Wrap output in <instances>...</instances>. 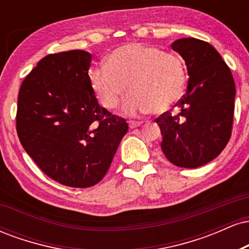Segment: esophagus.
Returning a JSON list of instances; mask_svg holds the SVG:
<instances>
[{
	"label": "esophagus",
	"mask_w": 249,
	"mask_h": 249,
	"mask_svg": "<svg viewBox=\"0 0 249 249\" xmlns=\"http://www.w3.org/2000/svg\"><path fill=\"white\" fill-rule=\"evenodd\" d=\"M142 124V122H134V121L128 122V126H130V128H136V127H139V126H141Z\"/></svg>",
	"instance_id": "obj_1"
}]
</instances>
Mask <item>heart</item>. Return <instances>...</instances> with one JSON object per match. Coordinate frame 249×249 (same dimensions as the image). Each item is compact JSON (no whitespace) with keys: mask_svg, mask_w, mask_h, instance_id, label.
I'll return each mask as SVG.
<instances>
[{"mask_svg":"<svg viewBox=\"0 0 249 249\" xmlns=\"http://www.w3.org/2000/svg\"><path fill=\"white\" fill-rule=\"evenodd\" d=\"M90 84L101 104L107 110L124 103L131 116L151 110L160 113L181 97L186 85V69L181 59L152 45L128 43L117 48L90 71Z\"/></svg>","mask_w":249,"mask_h":249,"instance_id":"obj_1","label":"heart"}]
</instances>
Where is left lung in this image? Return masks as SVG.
<instances>
[{
  "label": "left lung",
  "mask_w": 249,
  "mask_h": 249,
  "mask_svg": "<svg viewBox=\"0 0 249 249\" xmlns=\"http://www.w3.org/2000/svg\"><path fill=\"white\" fill-rule=\"evenodd\" d=\"M185 61L187 90L170 111L156 119L161 150L172 164L196 168L221 153L231 138L235 84L230 68L210 43L188 37L172 43Z\"/></svg>",
  "instance_id": "8db88e82"
}]
</instances>
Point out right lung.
<instances>
[{
	"label": "right lung",
	"mask_w": 249,
	"mask_h": 249,
	"mask_svg": "<svg viewBox=\"0 0 249 249\" xmlns=\"http://www.w3.org/2000/svg\"><path fill=\"white\" fill-rule=\"evenodd\" d=\"M90 53H51L22 83L16 128L22 146L59 184L91 187L104 178L128 130L98 104L90 84Z\"/></svg>",
	"instance_id": "add662e5"
}]
</instances>
